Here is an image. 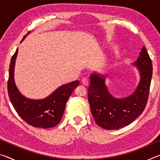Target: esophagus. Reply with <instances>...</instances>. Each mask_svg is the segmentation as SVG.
Listing matches in <instances>:
<instances>
[{"mask_svg":"<svg viewBox=\"0 0 160 160\" xmlns=\"http://www.w3.org/2000/svg\"><path fill=\"white\" fill-rule=\"evenodd\" d=\"M81 82H82V83L84 85H86V86L88 85V84H89V80L87 78H83Z\"/></svg>","mask_w":160,"mask_h":160,"instance_id":"1","label":"esophagus"}]
</instances>
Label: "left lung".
I'll use <instances>...</instances> for the list:
<instances>
[{
    "label": "left lung",
    "mask_w": 160,
    "mask_h": 160,
    "mask_svg": "<svg viewBox=\"0 0 160 160\" xmlns=\"http://www.w3.org/2000/svg\"><path fill=\"white\" fill-rule=\"evenodd\" d=\"M140 73V82L135 92L124 99H116L108 92L104 78L96 74L90 76L88 101L97 124L103 128L118 129L132 123L147 105L152 75V64L143 47L135 63Z\"/></svg>",
    "instance_id": "obj_1"
}]
</instances>
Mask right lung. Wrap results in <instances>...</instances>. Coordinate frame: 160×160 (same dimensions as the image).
<instances>
[{"instance_id":"obj_1","label":"right lung","mask_w":160,"mask_h":160,"mask_svg":"<svg viewBox=\"0 0 160 160\" xmlns=\"http://www.w3.org/2000/svg\"><path fill=\"white\" fill-rule=\"evenodd\" d=\"M25 37L26 35L23 39ZM18 51V48L11 58L8 80V92L13 107L22 119L35 128H47L56 126L61 121L68 99L79 85V81L61 86L44 99H27L19 92L14 81V67Z\"/></svg>"}]
</instances>
